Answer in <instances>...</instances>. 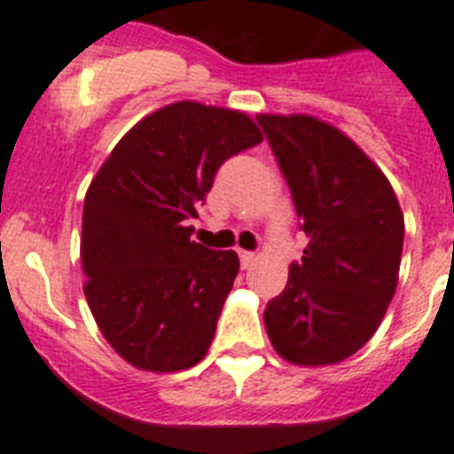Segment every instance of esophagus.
<instances>
[{
    "mask_svg": "<svg viewBox=\"0 0 454 454\" xmlns=\"http://www.w3.org/2000/svg\"><path fill=\"white\" fill-rule=\"evenodd\" d=\"M239 262H242L244 270H249L255 262V254H251V251H239Z\"/></svg>",
    "mask_w": 454,
    "mask_h": 454,
    "instance_id": "esophagus-1",
    "label": "esophagus"
}]
</instances>
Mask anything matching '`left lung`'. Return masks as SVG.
<instances>
[{"label": "left lung", "mask_w": 454, "mask_h": 454, "mask_svg": "<svg viewBox=\"0 0 454 454\" xmlns=\"http://www.w3.org/2000/svg\"><path fill=\"white\" fill-rule=\"evenodd\" d=\"M309 238L265 309L271 345L306 368L333 365L380 329L400 274L404 216L381 168L309 114H258Z\"/></svg>", "instance_id": "1"}]
</instances>
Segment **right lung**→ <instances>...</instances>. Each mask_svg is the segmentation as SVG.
<instances>
[{"instance_id": "add662e5", "label": "right lung", "mask_w": 454, "mask_h": 454, "mask_svg": "<svg viewBox=\"0 0 454 454\" xmlns=\"http://www.w3.org/2000/svg\"><path fill=\"white\" fill-rule=\"evenodd\" d=\"M260 141L244 112L180 100L125 132L90 180L84 294L105 340L134 368L178 372L210 349L239 258L194 242L189 219L216 168Z\"/></svg>"}]
</instances>
